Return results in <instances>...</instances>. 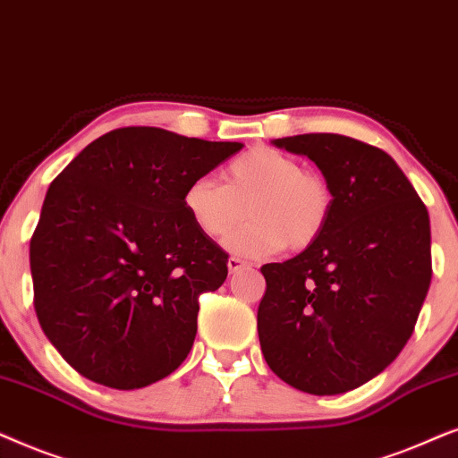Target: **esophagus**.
I'll list each match as a JSON object with an SVG mask.
<instances>
[{
  "mask_svg": "<svg viewBox=\"0 0 458 458\" xmlns=\"http://www.w3.org/2000/svg\"><path fill=\"white\" fill-rule=\"evenodd\" d=\"M247 266V261L245 259H241V258H230L228 259V270L230 272H239V270H242V267Z\"/></svg>",
  "mask_w": 458,
  "mask_h": 458,
  "instance_id": "obj_1",
  "label": "esophagus"
}]
</instances>
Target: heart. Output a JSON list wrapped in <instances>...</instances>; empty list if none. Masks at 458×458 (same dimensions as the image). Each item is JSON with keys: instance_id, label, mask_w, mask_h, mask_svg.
<instances>
[{"instance_id": "1", "label": "heart", "mask_w": 458, "mask_h": 458, "mask_svg": "<svg viewBox=\"0 0 458 458\" xmlns=\"http://www.w3.org/2000/svg\"><path fill=\"white\" fill-rule=\"evenodd\" d=\"M184 207L200 233L222 241L247 258H267L289 245L293 251L312 247L331 222L335 194L325 175L303 169L295 157L272 146H253L233 158L224 184L209 175L194 178L184 191Z\"/></svg>"}]
</instances>
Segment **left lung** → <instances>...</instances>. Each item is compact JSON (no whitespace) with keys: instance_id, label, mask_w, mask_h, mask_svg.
<instances>
[{"instance_id":"8db88e82","label":"left lung","mask_w":458,"mask_h":458,"mask_svg":"<svg viewBox=\"0 0 458 458\" xmlns=\"http://www.w3.org/2000/svg\"><path fill=\"white\" fill-rule=\"evenodd\" d=\"M274 144L312 158L335 207L312 247L261 266V353L291 387L350 392L386 370L417 325L431 283L428 207L377 146L339 133Z\"/></svg>"}]
</instances>
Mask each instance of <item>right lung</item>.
<instances>
[{
    "instance_id": "obj_1",
    "label": "right lung",
    "mask_w": 458,
    "mask_h": 458,
    "mask_svg": "<svg viewBox=\"0 0 458 458\" xmlns=\"http://www.w3.org/2000/svg\"><path fill=\"white\" fill-rule=\"evenodd\" d=\"M241 148L121 127L52 182L30 236L33 306L79 375L138 389L186 360L199 297L224 284L228 253L194 225L184 191Z\"/></svg>"
}]
</instances>
